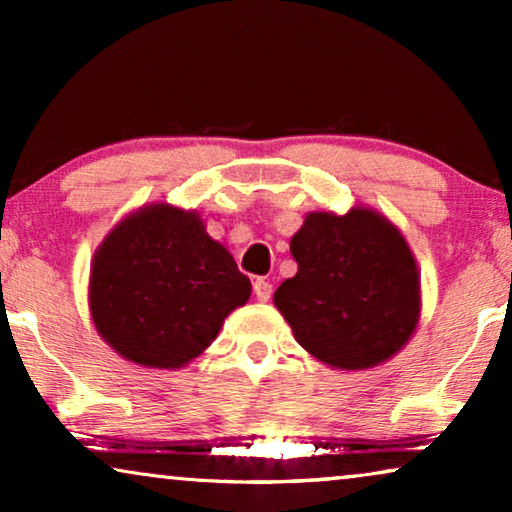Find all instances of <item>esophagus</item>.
<instances>
[{"mask_svg":"<svg viewBox=\"0 0 512 512\" xmlns=\"http://www.w3.org/2000/svg\"><path fill=\"white\" fill-rule=\"evenodd\" d=\"M254 296L256 300H261V303H268L270 296H272V284L268 279H256L254 282Z\"/></svg>","mask_w":512,"mask_h":512,"instance_id":"1","label":"esophagus"}]
</instances>
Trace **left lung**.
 I'll return each instance as SVG.
<instances>
[{
  "label": "left lung",
  "instance_id": "left-lung-1",
  "mask_svg": "<svg viewBox=\"0 0 512 512\" xmlns=\"http://www.w3.org/2000/svg\"><path fill=\"white\" fill-rule=\"evenodd\" d=\"M298 272L275 291V307L314 359L366 370L408 345L422 314L410 244L370 207L310 212L291 237Z\"/></svg>",
  "mask_w": 512,
  "mask_h": 512
}]
</instances>
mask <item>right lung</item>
<instances>
[{
    "instance_id": "obj_1",
    "label": "right lung",
    "mask_w": 512,
    "mask_h": 512,
    "mask_svg": "<svg viewBox=\"0 0 512 512\" xmlns=\"http://www.w3.org/2000/svg\"><path fill=\"white\" fill-rule=\"evenodd\" d=\"M251 282L193 209L153 202L116 223L90 263L100 338L137 366L177 370L212 345Z\"/></svg>"
}]
</instances>
